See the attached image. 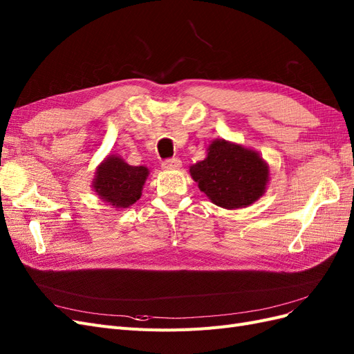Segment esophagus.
<instances>
[{
    "label": "esophagus",
    "mask_w": 354,
    "mask_h": 354,
    "mask_svg": "<svg viewBox=\"0 0 354 354\" xmlns=\"http://www.w3.org/2000/svg\"><path fill=\"white\" fill-rule=\"evenodd\" d=\"M181 167V160L178 158H169L162 160V168L165 169H177Z\"/></svg>",
    "instance_id": "1"
}]
</instances>
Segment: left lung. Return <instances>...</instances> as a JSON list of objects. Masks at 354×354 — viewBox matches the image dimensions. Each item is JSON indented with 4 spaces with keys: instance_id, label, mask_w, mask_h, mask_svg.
Instances as JSON below:
<instances>
[{
    "instance_id": "8db88e82",
    "label": "left lung",
    "mask_w": 354,
    "mask_h": 354,
    "mask_svg": "<svg viewBox=\"0 0 354 354\" xmlns=\"http://www.w3.org/2000/svg\"><path fill=\"white\" fill-rule=\"evenodd\" d=\"M190 176L216 205L234 209L251 205L264 194L269 167L250 149L216 140L207 158L190 167Z\"/></svg>"
}]
</instances>
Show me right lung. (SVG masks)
I'll return each mask as SVG.
<instances>
[{
    "mask_svg": "<svg viewBox=\"0 0 354 354\" xmlns=\"http://www.w3.org/2000/svg\"><path fill=\"white\" fill-rule=\"evenodd\" d=\"M149 171L146 167L128 165L120 156H109L99 167L93 187L115 208H127L140 199Z\"/></svg>",
    "mask_w": 354,
    "mask_h": 354,
    "instance_id": "right-lung-1",
    "label": "right lung"
}]
</instances>
